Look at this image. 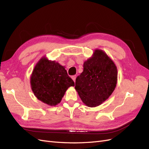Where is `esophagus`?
Listing matches in <instances>:
<instances>
[{
  "mask_svg": "<svg viewBox=\"0 0 149 149\" xmlns=\"http://www.w3.org/2000/svg\"><path fill=\"white\" fill-rule=\"evenodd\" d=\"M72 79H73L74 81V82H75V80H76V75H74V76H72L71 77Z\"/></svg>",
  "mask_w": 149,
  "mask_h": 149,
  "instance_id": "1",
  "label": "esophagus"
}]
</instances>
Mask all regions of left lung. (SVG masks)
I'll list each match as a JSON object with an SVG mask.
<instances>
[{
	"label": "left lung",
	"instance_id": "obj_1",
	"mask_svg": "<svg viewBox=\"0 0 149 149\" xmlns=\"http://www.w3.org/2000/svg\"><path fill=\"white\" fill-rule=\"evenodd\" d=\"M118 83V69L106 53L95 49L83 63V71L76 79L75 89L86 106L95 107L106 101Z\"/></svg>",
	"mask_w": 149,
	"mask_h": 149
}]
</instances>
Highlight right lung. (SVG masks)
I'll return each instance as SVG.
<instances>
[{"label":"right lung","instance_id":"add662e5","mask_svg":"<svg viewBox=\"0 0 149 149\" xmlns=\"http://www.w3.org/2000/svg\"><path fill=\"white\" fill-rule=\"evenodd\" d=\"M30 86L35 97L48 106H55L66 90L74 83L64 66L43 56L35 65L30 76Z\"/></svg>","mask_w":149,"mask_h":149}]
</instances>
